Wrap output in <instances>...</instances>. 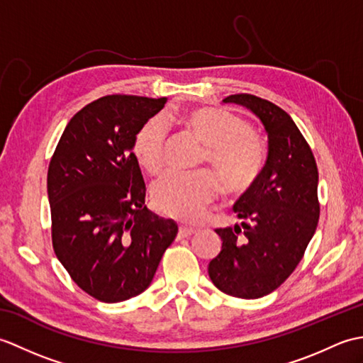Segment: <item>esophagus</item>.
<instances>
[{"instance_id": "obj_1", "label": "esophagus", "mask_w": 363, "mask_h": 363, "mask_svg": "<svg viewBox=\"0 0 363 363\" xmlns=\"http://www.w3.org/2000/svg\"><path fill=\"white\" fill-rule=\"evenodd\" d=\"M196 230L194 228H187V226H179V233H177V238H186L190 237L191 234H195Z\"/></svg>"}]
</instances>
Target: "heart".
Instances as JSON below:
<instances>
[{
    "label": "heart",
    "mask_w": 363,
    "mask_h": 363,
    "mask_svg": "<svg viewBox=\"0 0 363 363\" xmlns=\"http://www.w3.org/2000/svg\"><path fill=\"white\" fill-rule=\"evenodd\" d=\"M174 121L206 146L204 160L217 173L221 187L242 194L254 186L265 167V146L246 123L223 107L201 106L179 112ZM167 129L159 118H150L134 135L133 152L142 168L159 174L164 168ZM217 194V181L207 172L168 174L152 189L154 209L187 223L204 217Z\"/></svg>",
    "instance_id": "heart-1"
}]
</instances>
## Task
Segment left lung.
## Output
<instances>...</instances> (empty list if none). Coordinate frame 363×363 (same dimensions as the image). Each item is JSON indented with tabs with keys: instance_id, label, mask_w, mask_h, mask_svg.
Masks as SVG:
<instances>
[{
	"instance_id": "obj_1",
	"label": "left lung",
	"mask_w": 363,
	"mask_h": 363,
	"mask_svg": "<svg viewBox=\"0 0 363 363\" xmlns=\"http://www.w3.org/2000/svg\"><path fill=\"white\" fill-rule=\"evenodd\" d=\"M250 109L268 134V157L259 179L234 204L242 228L217 229L221 251L209 277L226 295L256 299L295 272L320 218L318 168L309 143L279 106L238 94L223 99Z\"/></svg>"
}]
</instances>
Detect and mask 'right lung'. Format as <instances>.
Here are the masks:
<instances>
[{"label": "right lung", "instance_id": "add662e5", "mask_svg": "<svg viewBox=\"0 0 363 363\" xmlns=\"http://www.w3.org/2000/svg\"><path fill=\"white\" fill-rule=\"evenodd\" d=\"M167 98L107 95L68 121L48 167L52 248L72 279L103 303L150 287L177 225L145 206L134 135Z\"/></svg>", "mask_w": 363, "mask_h": 363}]
</instances>
